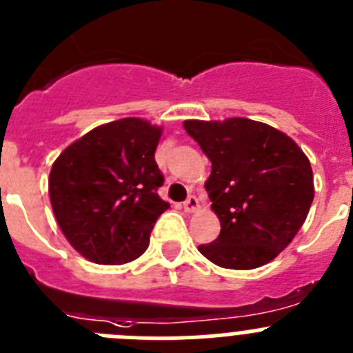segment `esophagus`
Here are the masks:
<instances>
[{
  "label": "esophagus",
  "mask_w": 353,
  "mask_h": 353,
  "mask_svg": "<svg viewBox=\"0 0 353 353\" xmlns=\"http://www.w3.org/2000/svg\"><path fill=\"white\" fill-rule=\"evenodd\" d=\"M198 208H199V201H198V198H196V196H189V198L183 201V210H185L187 213L196 212Z\"/></svg>",
  "instance_id": "obj_1"
}]
</instances>
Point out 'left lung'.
I'll return each instance as SVG.
<instances>
[{
  "instance_id": "1",
  "label": "left lung",
  "mask_w": 353,
  "mask_h": 353,
  "mask_svg": "<svg viewBox=\"0 0 353 353\" xmlns=\"http://www.w3.org/2000/svg\"><path fill=\"white\" fill-rule=\"evenodd\" d=\"M212 161L205 187L221 234L199 252L229 270H254L276 257L305 224L313 201L308 157L282 131L234 117L185 121Z\"/></svg>"
}]
</instances>
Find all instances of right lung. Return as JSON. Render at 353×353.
I'll use <instances>...</instances> for the list:
<instances>
[{"mask_svg":"<svg viewBox=\"0 0 353 353\" xmlns=\"http://www.w3.org/2000/svg\"><path fill=\"white\" fill-rule=\"evenodd\" d=\"M163 129L128 117L92 129L52 164L48 194L71 247L96 264H125L148 247L164 210L155 163Z\"/></svg>","mask_w":353,"mask_h":353,"instance_id":"add662e5","label":"right lung"}]
</instances>
